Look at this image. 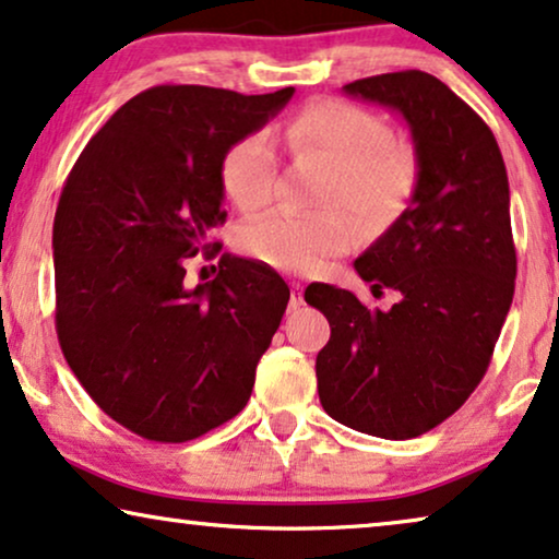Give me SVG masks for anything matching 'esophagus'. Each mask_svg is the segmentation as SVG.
<instances>
[{
    "instance_id": "34e87169",
    "label": "esophagus",
    "mask_w": 559,
    "mask_h": 559,
    "mask_svg": "<svg viewBox=\"0 0 559 559\" xmlns=\"http://www.w3.org/2000/svg\"><path fill=\"white\" fill-rule=\"evenodd\" d=\"M304 304V294H301V286L299 284H292V301H288V309L296 311Z\"/></svg>"
}]
</instances>
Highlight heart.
<instances>
[{"mask_svg":"<svg viewBox=\"0 0 559 559\" xmlns=\"http://www.w3.org/2000/svg\"><path fill=\"white\" fill-rule=\"evenodd\" d=\"M296 158L324 163L330 170L319 206L332 212L299 214L273 210L245 222L240 248L281 271L311 273L349 250L355 225L349 210L366 222H389L404 206L414 186V160L373 111L347 102H319L301 109L284 128ZM278 160L263 132H250L229 145L222 158V189L237 210L252 212L275 197Z\"/></svg>","mask_w":559,"mask_h":559,"instance_id":"1","label":"heart"}]
</instances>
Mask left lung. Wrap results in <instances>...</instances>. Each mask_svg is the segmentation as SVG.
Segmentation results:
<instances>
[{"label": "left lung", "mask_w": 559, "mask_h": 559, "mask_svg": "<svg viewBox=\"0 0 559 559\" xmlns=\"http://www.w3.org/2000/svg\"><path fill=\"white\" fill-rule=\"evenodd\" d=\"M345 94L404 117L416 183L401 217L355 260L373 296L396 294L391 309L330 284L304 292L332 330L317 355L319 401L349 429L412 440L465 404L509 314V176L488 124L431 73H381Z\"/></svg>", "instance_id": "left-lung-1"}]
</instances>
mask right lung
Listing matches in <instances>:
<instances>
[{
	"mask_svg": "<svg viewBox=\"0 0 559 559\" xmlns=\"http://www.w3.org/2000/svg\"><path fill=\"white\" fill-rule=\"evenodd\" d=\"M292 96L294 86H153L107 119L66 178L53 222L58 342L94 404L145 440H197L248 404L292 292L267 265L227 252L206 284H186V267L227 217L229 145Z\"/></svg>",
	"mask_w": 559,
	"mask_h": 559,
	"instance_id": "1",
	"label": "right lung"
}]
</instances>
